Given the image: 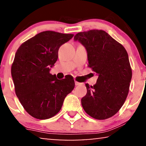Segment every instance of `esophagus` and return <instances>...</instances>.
<instances>
[{
  "mask_svg": "<svg viewBox=\"0 0 146 146\" xmlns=\"http://www.w3.org/2000/svg\"><path fill=\"white\" fill-rule=\"evenodd\" d=\"M75 84L76 86H78V85H81V83H79V82H77V81H75Z\"/></svg>",
  "mask_w": 146,
  "mask_h": 146,
  "instance_id": "esophagus-1",
  "label": "esophagus"
}]
</instances>
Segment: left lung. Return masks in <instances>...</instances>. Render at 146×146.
I'll return each mask as SVG.
<instances>
[{
  "label": "left lung",
  "mask_w": 146,
  "mask_h": 146,
  "mask_svg": "<svg viewBox=\"0 0 146 146\" xmlns=\"http://www.w3.org/2000/svg\"><path fill=\"white\" fill-rule=\"evenodd\" d=\"M74 40L85 47L88 67L98 75L95 85H85L87 93L81 98L82 106L93 118H109L119 111L128 94L132 72L128 53L104 30L79 32Z\"/></svg>",
  "instance_id": "obj_1"
}]
</instances>
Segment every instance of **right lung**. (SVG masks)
<instances>
[{
  "instance_id": "1",
  "label": "right lung",
  "mask_w": 146,
  "mask_h": 146,
  "mask_svg": "<svg viewBox=\"0 0 146 146\" xmlns=\"http://www.w3.org/2000/svg\"><path fill=\"white\" fill-rule=\"evenodd\" d=\"M72 34L45 31L24 42L16 51L11 67L15 93L30 116L40 120L54 116L75 87L74 80L57 79L50 73L61 45Z\"/></svg>"
}]
</instances>
